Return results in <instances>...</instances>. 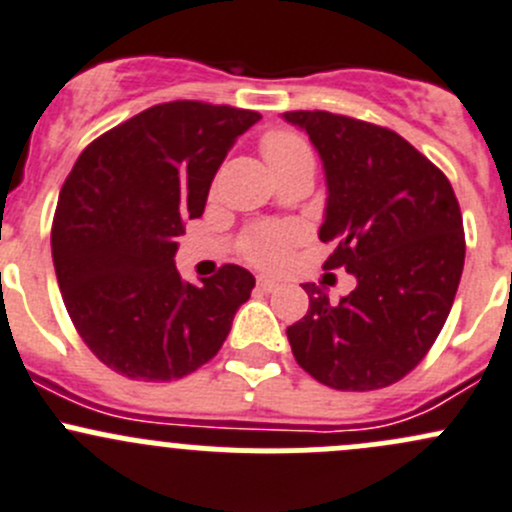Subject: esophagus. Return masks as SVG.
I'll return each instance as SVG.
<instances>
[{"label":"esophagus","instance_id":"34e87169","mask_svg":"<svg viewBox=\"0 0 512 512\" xmlns=\"http://www.w3.org/2000/svg\"><path fill=\"white\" fill-rule=\"evenodd\" d=\"M257 287H260L262 292H275V289L280 287V282L272 280V277H267V275H260L257 277Z\"/></svg>","mask_w":512,"mask_h":512}]
</instances>
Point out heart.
Returning a JSON list of instances; mask_svg holds the SVG:
<instances>
[{
	"label": "heart",
	"mask_w": 512,
	"mask_h": 512,
	"mask_svg": "<svg viewBox=\"0 0 512 512\" xmlns=\"http://www.w3.org/2000/svg\"><path fill=\"white\" fill-rule=\"evenodd\" d=\"M260 151L265 156L270 170L285 168L289 163H297V160L312 158V151L304 143L302 136L292 131H270L262 136ZM299 237L297 227L292 225H280V223H265L255 225L252 230H247V235L242 237V255L247 257L255 265L272 267L277 262L285 260L287 247L292 245Z\"/></svg>",
	"instance_id": "b5f03b06"
}]
</instances>
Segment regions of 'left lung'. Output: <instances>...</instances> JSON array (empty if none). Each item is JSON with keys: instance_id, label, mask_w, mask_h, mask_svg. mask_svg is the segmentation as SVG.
I'll return each instance as SVG.
<instances>
[{"instance_id": "8db88e82", "label": "left lung", "mask_w": 512, "mask_h": 512, "mask_svg": "<svg viewBox=\"0 0 512 512\" xmlns=\"http://www.w3.org/2000/svg\"><path fill=\"white\" fill-rule=\"evenodd\" d=\"M317 148L327 178L319 240L356 287L329 302L307 282L309 309L287 327L294 359L339 391L404 379L436 342L456 299L466 235L446 175L389 128L329 111H289Z\"/></svg>"}]
</instances>
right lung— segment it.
<instances>
[{"label":"right lung","instance_id":"1","mask_svg":"<svg viewBox=\"0 0 512 512\" xmlns=\"http://www.w3.org/2000/svg\"><path fill=\"white\" fill-rule=\"evenodd\" d=\"M257 111L170 101L96 138L59 193L51 257L76 332L108 369L143 381L193 374L223 347L255 277L220 267L180 280L175 237Z\"/></svg>","mask_w":512,"mask_h":512}]
</instances>
